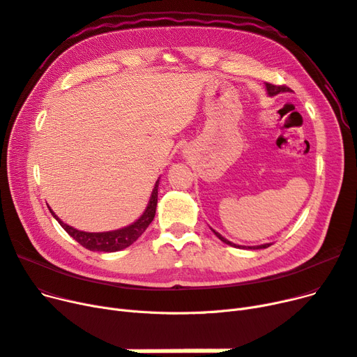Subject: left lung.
Here are the masks:
<instances>
[{
	"instance_id": "1",
	"label": "left lung",
	"mask_w": 357,
	"mask_h": 357,
	"mask_svg": "<svg viewBox=\"0 0 357 357\" xmlns=\"http://www.w3.org/2000/svg\"><path fill=\"white\" fill-rule=\"evenodd\" d=\"M266 87H267V93H268V96H275V95H278V93H283V91H290V89L287 87V86H275V84H271V83H266ZM214 231V235L219 238L222 242H225V243H227V245H230V246H235V248H248V250H262V248H268L271 243H264V245H258V246H241V245H235V243H231L230 241H227L226 238H223L219 231H215V230H213Z\"/></svg>"
}]
</instances>
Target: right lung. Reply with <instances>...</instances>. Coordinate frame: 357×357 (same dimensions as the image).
I'll return each mask as SVG.
<instances>
[{"label":"right lung","mask_w":357,"mask_h":357,"mask_svg":"<svg viewBox=\"0 0 357 357\" xmlns=\"http://www.w3.org/2000/svg\"><path fill=\"white\" fill-rule=\"evenodd\" d=\"M158 187H159V181L156 182L150 197V201L147 204L146 211L142 214V217L138 220H135L132 225L122 227L118 230H111V231H83V230H77L67 223H64L61 219H58V215L50 208L52 215L56 219V222L63 226V229L67 231V234L79 242L82 246H84L86 250L90 251H99V252H116L123 250V248L130 246L134 243L138 238H140L144 230L149 227V225L153 222L154 214H156V206H158Z\"/></svg>","instance_id":"1"}]
</instances>
